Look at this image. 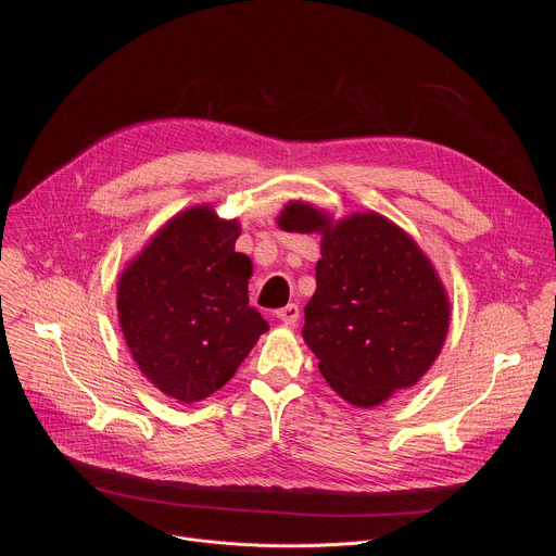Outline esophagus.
<instances>
[{
  "instance_id": "34e87169",
  "label": "esophagus",
  "mask_w": 556,
  "mask_h": 556,
  "mask_svg": "<svg viewBox=\"0 0 556 556\" xmlns=\"http://www.w3.org/2000/svg\"><path fill=\"white\" fill-rule=\"evenodd\" d=\"M277 319L283 326H296V321H299V305L296 303H288L286 307L277 309Z\"/></svg>"
}]
</instances>
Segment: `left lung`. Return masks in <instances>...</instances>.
Masks as SVG:
<instances>
[{"instance_id":"obj_1","label":"left lung","mask_w":556,"mask_h":556,"mask_svg":"<svg viewBox=\"0 0 556 556\" xmlns=\"http://www.w3.org/2000/svg\"><path fill=\"white\" fill-rule=\"evenodd\" d=\"M279 226L321 232L301 334L328 384L363 409L414 387L444 345L451 303L409 232L371 211L334 224L303 202H288Z\"/></svg>"}]
</instances>
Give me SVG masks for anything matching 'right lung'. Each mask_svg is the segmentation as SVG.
Here are the masks:
<instances>
[{
    "mask_svg": "<svg viewBox=\"0 0 556 556\" xmlns=\"http://www.w3.org/2000/svg\"><path fill=\"white\" fill-rule=\"evenodd\" d=\"M237 219L202 204L172 217L118 279V321L144 378L191 405L224 387L268 330L249 305Z\"/></svg>",
    "mask_w": 556,
    "mask_h": 556,
    "instance_id": "add662e5",
    "label": "right lung"
}]
</instances>
